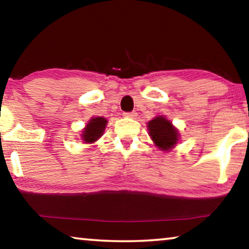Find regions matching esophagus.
I'll return each instance as SVG.
<instances>
[{
	"instance_id": "1",
	"label": "esophagus",
	"mask_w": 249,
	"mask_h": 249,
	"mask_svg": "<svg viewBox=\"0 0 249 249\" xmlns=\"http://www.w3.org/2000/svg\"><path fill=\"white\" fill-rule=\"evenodd\" d=\"M124 117H129V118H134L136 116L135 112H129V113H124L123 114Z\"/></svg>"
}]
</instances>
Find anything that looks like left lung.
<instances>
[{"mask_svg":"<svg viewBox=\"0 0 249 249\" xmlns=\"http://www.w3.org/2000/svg\"><path fill=\"white\" fill-rule=\"evenodd\" d=\"M148 135L155 146L163 152L171 151L180 140V133L177 127L164 116H157L147 123Z\"/></svg>","mask_w":249,"mask_h":249,"instance_id":"left-lung-1","label":"left lung"}]
</instances>
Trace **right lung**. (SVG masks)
<instances>
[{"instance_id": "right-lung-1", "label": "right lung", "mask_w": 249, "mask_h": 249, "mask_svg": "<svg viewBox=\"0 0 249 249\" xmlns=\"http://www.w3.org/2000/svg\"><path fill=\"white\" fill-rule=\"evenodd\" d=\"M107 121L105 117H91L88 121V123L85 126V128L81 131V140L86 144L95 143L98 139L103 136L105 132Z\"/></svg>"}]
</instances>
